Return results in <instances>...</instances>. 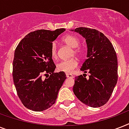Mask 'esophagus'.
<instances>
[{"instance_id": "esophagus-1", "label": "esophagus", "mask_w": 129, "mask_h": 129, "mask_svg": "<svg viewBox=\"0 0 129 129\" xmlns=\"http://www.w3.org/2000/svg\"><path fill=\"white\" fill-rule=\"evenodd\" d=\"M66 77L68 78H74V76L71 74H66Z\"/></svg>"}]
</instances>
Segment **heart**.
<instances>
[{
  "label": "heart",
  "mask_w": 129,
  "mask_h": 129,
  "mask_svg": "<svg viewBox=\"0 0 129 129\" xmlns=\"http://www.w3.org/2000/svg\"><path fill=\"white\" fill-rule=\"evenodd\" d=\"M62 41L68 46L70 47L71 48H73V51L72 52V56L73 55H77L78 57H81L83 54L82 49L80 47V40L77 37L72 35H66L63 37ZM51 55L53 58H57V47L56 43L53 42L51 45L50 49ZM78 60L76 57H72L68 60L63 61H61L57 66V69L59 72H63L65 73H72L77 67L78 66Z\"/></svg>",
  "instance_id": "obj_1"
}]
</instances>
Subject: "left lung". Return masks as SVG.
Wrapping results in <instances>:
<instances>
[{"label":"left lung","instance_id":"1","mask_svg":"<svg viewBox=\"0 0 129 129\" xmlns=\"http://www.w3.org/2000/svg\"><path fill=\"white\" fill-rule=\"evenodd\" d=\"M74 31V30H72ZM75 32L86 39L88 51L80 70L90 73L76 77L73 91L84 104L97 108L108 102L118 80L116 51L109 39L96 29L78 27Z\"/></svg>","mask_w":129,"mask_h":129}]
</instances>
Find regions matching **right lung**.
Here are the masks:
<instances>
[{"label": "right lung", "instance_id": "add662e5", "mask_svg": "<svg viewBox=\"0 0 129 129\" xmlns=\"http://www.w3.org/2000/svg\"><path fill=\"white\" fill-rule=\"evenodd\" d=\"M65 31L41 29L31 32L15 49L13 82L21 102L29 110L40 112L50 108L66 79L64 72H53L56 66L50 52L53 41Z\"/></svg>", "mask_w": 129, "mask_h": 129}]
</instances>
